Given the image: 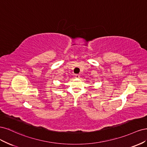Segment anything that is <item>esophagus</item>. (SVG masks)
<instances>
[{
  "instance_id": "1",
  "label": "esophagus",
  "mask_w": 147,
  "mask_h": 147,
  "mask_svg": "<svg viewBox=\"0 0 147 147\" xmlns=\"http://www.w3.org/2000/svg\"><path fill=\"white\" fill-rule=\"evenodd\" d=\"M80 77V75H78V74H77V75H75V77L76 78H79Z\"/></svg>"
}]
</instances>
